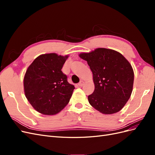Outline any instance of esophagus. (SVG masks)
Wrapping results in <instances>:
<instances>
[{"label": "esophagus", "instance_id": "obj_1", "mask_svg": "<svg viewBox=\"0 0 155 155\" xmlns=\"http://www.w3.org/2000/svg\"><path fill=\"white\" fill-rule=\"evenodd\" d=\"M83 85H84V81H81L80 82H79V83H78V85H79V87H82Z\"/></svg>", "mask_w": 155, "mask_h": 155}]
</instances>
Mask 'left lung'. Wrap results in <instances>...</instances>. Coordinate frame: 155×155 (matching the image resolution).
Returning <instances> with one entry per match:
<instances>
[{
  "instance_id": "1",
  "label": "left lung",
  "mask_w": 155,
  "mask_h": 155,
  "mask_svg": "<svg viewBox=\"0 0 155 155\" xmlns=\"http://www.w3.org/2000/svg\"><path fill=\"white\" fill-rule=\"evenodd\" d=\"M79 56L87 61L92 72L95 88L88 96L89 104L104 114L121 110L133 91L134 71L130 63L118 51L105 48Z\"/></svg>"
}]
</instances>
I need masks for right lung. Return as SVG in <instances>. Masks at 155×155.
<instances>
[{
	"mask_svg": "<svg viewBox=\"0 0 155 155\" xmlns=\"http://www.w3.org/2000/svg\"><path fill=\"white\" fill-rule=\"evenodd\" d=\"M68 57L55 53L41 54L26 70L23 79L25 94L33 108L42 114H57L72 95L75 87L61 71Z\"/></svg>",
	"mask_w": 155,
	"mask_h": 155,
	"instance_id": "add662e5",
	"label": "right lung"
}]
</instances>
